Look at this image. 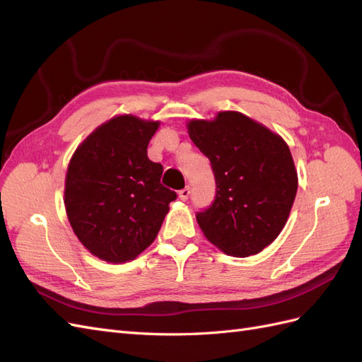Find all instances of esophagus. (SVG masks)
<instances>
[{
  "instance_id": "1",
  "label": "esophagus",
  "mask_w": 362,
  "mask_h": 362,
  "mask_svg": "<svg viewBox=\"0 0 362 362\" xmlns=\"http://www.w3.org/2000/svg\"><path fill=\"white\" fill-rule=\"evenodd\" d=\"M180 199L181 201H187L189 199V196H190V189L189 187H184L182 190H180Z\"/></svg>"
}]
</instances>
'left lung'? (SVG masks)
I'll list each match as a JSON object with an SVG mask.
<instances>
[{
  "mask_svg": "<svg viewBox=\"0 0 362 362\" xmlns=\"http://www.w3.org/2000/svg\"><path fill=\"white\" fill-rule=\"evenodd\" d=\"M187 131L211 161L217 187L213 204L196 214L204 235L228 255L258 254L286 226L298 192L288 145L238 112L192 119Z\"/></svg>",
  "mask_w": 362,
  "mask_h": 362,
  "instance_id": "1",
  "label": "left lung"
}]
</instances>
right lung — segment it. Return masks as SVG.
Wrapping results in <instances>:
<instances>
[{"instance_id": "right-lung-1", "label": "right lung", "mask_w": 362, "mask_h": 362, "mask_svg": "<svg viewBox=\"0 0 362 362\" xmlns=\"http://www.w3.org/2000/svg\"><path fill=\"white\" fill-rule=\"evenodd\" d=\"M158 120L120 115L75 149L64 181V208L92 255L127 262L154 242L177 193L160 182L163 166L148 158Z\"/></svg>"}]
</instances>
